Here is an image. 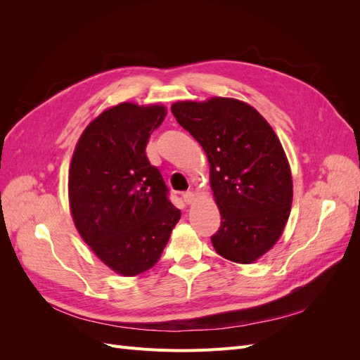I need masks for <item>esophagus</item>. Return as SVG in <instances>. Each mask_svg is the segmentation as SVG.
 <instances>
[{
  "label": "esophagus",
  "mask_w": 360,
  "mask_h": 360,
  "mask_svg": "<svg viewBox=\"0 0 360 360\" xmlns=\"http://www.w3.org/2000/svg\"><path fill=\"white\" fill-rule=\"evenodd\" d=\"M183 200H184V202H186V204H191V202L195 200V195H193V192H192V191L183 192Z\"/></svg>",
  "instance_id": "esophagus-1"
}]
</instances>
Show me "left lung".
<instances>
[{"label":"left lung","instance_id":"left-lung-1","mask_svg":"<svg viewBox=\"0 0 360 360\" xmlns=\"http://www.w3.org/2000/svg\"><path fill=\"white\" fill-rule=\"evenodd\" d=\"M171 111L210 163L221 212L213 248L234 263H254L278 242L292 201L291 171L276 134L252 106L228 97L176 102Z\"/></svg>","mask_w":360,"mask_h":360}]
</instances>
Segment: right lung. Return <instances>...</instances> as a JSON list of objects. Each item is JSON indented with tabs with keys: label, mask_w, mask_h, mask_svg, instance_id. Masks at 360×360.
Wrapping results in <instances>:
<instances>
[{
	"label": "right lung",
	"mask_w": 360,
	"mask_h": 360,
	"mask_svg": "<svg viewBox=\"0 0 360 360\" xmlns=\"http://www.w3.org/2000/svg\"><path fill=\"white\" fill-rule=\"evenodd\" d=\"M165 106L120 103L86 126L73 151L69 201L76 230L103 263L123 276L153 267L180 210L146 155Z\"/></svg>",
	"instance_id": "add662e5"
}]
</instances>
